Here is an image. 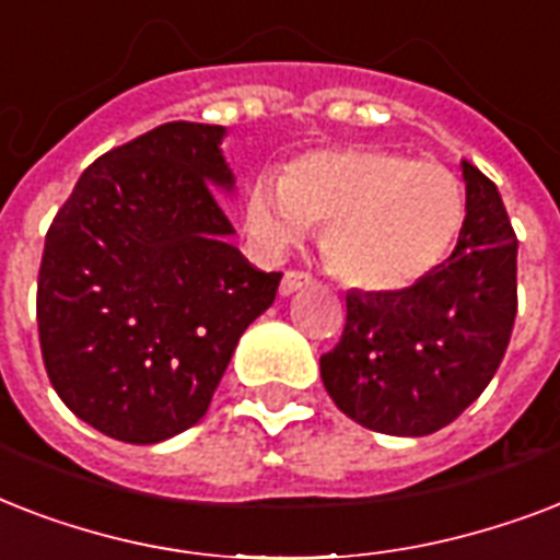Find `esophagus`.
Wrapping results in <instances>:
<instances>
[{
	"mask_svg": "<svg viewBox=\"0 0 560 560\" xmlns=\"http://www.w3.org/2000/svg\"><path fill=\"white\" fill-rule=\"evenodd\" d=\"M311 284V272L305 270H288L284 272V279H281V296H290V293H296V290L307 288Z\"/></svg>",
	"mask_w": 560,
	"mask_h": 560,
	"instance_id": "esophagus-1",
	"label": "esophagus"
}]
</instances>
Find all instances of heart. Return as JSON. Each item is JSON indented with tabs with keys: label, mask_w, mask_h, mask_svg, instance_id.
<instances>
[{
	"label": "heart",
	"mask_w": 560,
	"mask_h": 560,
	"mask_svg": "<svg viewBox=\"0 0 560 560\" xmlns=\"http://www.w3.org/2000/svg\"><path fill=\"white\" fill-rule=\"evenodd\" d=\"M246 232L279 255L325 226L334 272L369 293H400L427 281L465 226V191L453 171L386 148H323L290 160L279 183L246 194Z\"/></svg>",
	"instance_id": "heart-1"
}]
</instances>
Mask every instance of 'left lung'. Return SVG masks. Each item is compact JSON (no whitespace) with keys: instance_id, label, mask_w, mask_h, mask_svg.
Instances as JSON below:
<instances>
[{"instance_id":"left-lung-1","label":"left lung","mask_w":560,"mask_h":560,"mask_svg":"<svg viewBox=\"0 0 560 560\" xmlns=\"http://www.w3.org/2000/svg\"><path fill=\"white\" fill-rule=\"evenodd\" d=\"M451 258L400 293H349L340 342L319 358L334 404L374 433L430 435L500 369L517 316V235L500 191L470 162Z\"/></svg>"}]
</instances>
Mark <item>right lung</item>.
<instances>
[{
  "label": "right lung",
  "mask_w": 560,
  "mask_h": 560,
  "mask_svg": "<svg viewBox=\"0 0 560 560\" xmlns=\"http://www.w3.org/2000/svg\"><path fill=\"white\" fill-rule=\"evenodd\" d=\"M220 125L168 121L83 171L37 279L48 381L109 439L156 444L206 416L241 334L276 299L229 244Z\"/></svg>",
  "instance_id": "add662e5"
}]
</instances>
